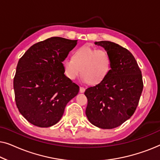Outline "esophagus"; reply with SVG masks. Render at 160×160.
Instances as JSON below:
<instances>
[{
    "label": "esophagus",
    "instance_id": "obj_1",
    "mask_svg": "<svg viewBox=\"0 0 160 160\" xmlns=\"http://www.w3.org/2000/svg\"><path fill=\"white\" fill-rule=\"evenodd\" d=\"M79 91H80V92H81V93H83V92H84V91H85V88H84V87H80V89H79Z\"/></svg>",
    "mask_w": 160,
    "mask_h": 160
}]
</instances>
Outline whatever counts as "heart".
Listing matches in <instances>:
<instances>
[{"label": "heart", "mask_w": 160, "mask_h": 160, "mask_svg": "<svg viewBox=\"0 0 160 160\" xmlns=\"http://www.w3.org/2000/svg\"><path fill=\"white\" fill-rule=\"evenodd\" d=\"M111 63V58L106 50L84 46L74 52L73 59H65L62 65L69 79L75 80L82 73L83 82L97 84L108 75Z\"/></svg>", "instance_id": "1"}]
</instances>
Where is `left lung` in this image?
<instances>
[{
	"mask_svg": "<svg viewBox=\"0 0 160 160\" xmlns=\"http://www.w3.org/2000/svg\"><path fill=\"white\" fill-rule=\"evenodd\" d=\"M111 58V69L98 84L87 88L86 115L93 125L117 128L134 113L143 91L141 71L130 52L108 41H96Z\"/></svg>",
	"mask_w": 160,
	"mask_h": 160,
	"instance_id": "left-lung-1",
	"label": "left lung"
}]
</instances>
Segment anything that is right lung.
Masks as SVG:
<instances>
[{
  "mask_svg": "<svg viewBox=\"0 0 160 160\" xmlns=\"http://www.w3.org/2000/svg\"><path fill=\"white\" fill-rule=\"evenodd\" d=\"M77 40L52 37L35 43L19 59L14 78L15 101L30 123L49 128L62 118L79 87L65 75L62 62Z\"/></svg>",
  "mask_w": 160,
  "mask_h": 160,
  "instance_id": "add662e5",
  "label": "right lung"
}]
</instances>
